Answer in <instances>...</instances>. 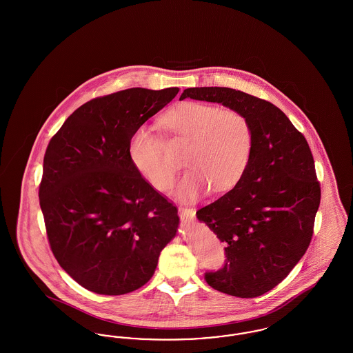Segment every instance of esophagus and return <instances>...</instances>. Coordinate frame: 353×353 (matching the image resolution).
Instances as JSON below:
<instances>
[{
	"label": "esophagus",
	"mask_w": 353,
	"mask_h": 353,
	"mask_svg": "<svg viewBox=\"0 0 353 353\" xmlns=\"http://www.w3.org/2000/svg\"><path fill=\"white\" fill-rule=\"evenodd\" d=\"M179 213L181 217H185V219H193L196 216V210L193 208L184 206V205L179 206Z\"/></svg>",
	"instance_id": "1"
}]
</instances>
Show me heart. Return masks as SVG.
<instances>
[{"label":"heart","mask_w":353,"mask_h":353,"mask_svg":"<svg viewBox=\"0 0 353 353\" xmlns=\"http://www.w3.org/2000/svg\"><path fill=\"white\" fill-rule=\"evenodd\" d=\"M169 130L189 143L185 163L190 169L177 185L181 200H194L213 188L216 192L230 189L243 174L252 148L249 119L236 110H221L201 101H184L164 118ZM136 169L160 192L174 183L177 165L170 161L164 143L150 131L140 128L130 144Z\"/></svg>","instance_id":"heart-1"}]
</instances>
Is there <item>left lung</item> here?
Here are the masks:
<instances>
[{
  "label": "left lung",
  "mask_w": 353,
  "mask_h": 353,
  "mask_svg": "<svg viewBox=\"0 0 353 353\" xmlns=\"http://www.w3.org/2000/svg\"><path fill=\"white\" fill-rule=\"evenodd\" d=\"M222 103L249 119V164L232 190L197 210L221 242L225 266L206 271L214 290L255 298L279 285L314 234L320 183L310 145L272 103L228 87L186 88L180 99Z\"/></svg>",
  "instance_id": "left-lung-1"
}]
</instances>
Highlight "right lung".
Here are the masks:
<instances>
[{"label": "right lung", "mask_w": 353, "mask_h": 353, "mask_svg": "<svg viewBox=\"0 0 353 353\" xmlns=\"http://www.w3.org/2000/svg\"><path fill=\"white\" fill-rule=\"evenodd\" d=\"M177 92L136 87L95 98L51 137L38 192L48 239L61 268L92 292L145 285L176 235L177 208L136 169L130 144Z\"/></svg>", "instance_id": "obj_1"}]
</instances>
